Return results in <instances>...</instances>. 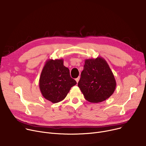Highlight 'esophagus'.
<instances>
[{"label": "esophagus", "mask_w": 146, "mask_h": 146, "mask_svg": "<svg viewBox=\"0 0 146 146\" xmlns=\"http://www.w3.org/2000/svg\"><path fill=\"white\" fill-rule=\"evenodd\" d=\"M79 80H80V77H78V78H76V82H77V83H78V82H79Z\"/></svg>", "instance_id": "obj_1"}]
</instances>
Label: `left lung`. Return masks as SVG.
<instances>
[{
    "mask_svg": "<svg viewBox=\"0 0 146 146\" xmlns=\"http://www.w3.org/2000/svg\"><path fill=\"white\" fill-rule=\"evenodd\" d=\"M78 86L86 100L99 103L113 94L116 88V81L106 60L98 57L85 60Z\"/></svg>",
    "mask_w": 146,
    "mask_h": 146,
    "instance_id": "obj_1",
    "label": "left lung"
}]
</instances>
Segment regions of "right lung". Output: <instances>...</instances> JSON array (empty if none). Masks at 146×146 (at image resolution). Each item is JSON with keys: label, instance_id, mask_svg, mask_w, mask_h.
Segmentation results:
<instances>
[{"label": "right lung", "instance_id": "obj_1", "mask_svg": "<svg viewBox=\"0 0 146 146\" xmlns=\"http://www.w3.org/2000/svg\"><path fill=\"white\" fill-rule=\"evenodd\" d=\"M63 59H48L44 64L39 80L42 95L52 103H57L66 97L71 88L76 85L70 77Z\"/></svg>", "mask_w": 146, "mask_h": 146}]
</instances>
